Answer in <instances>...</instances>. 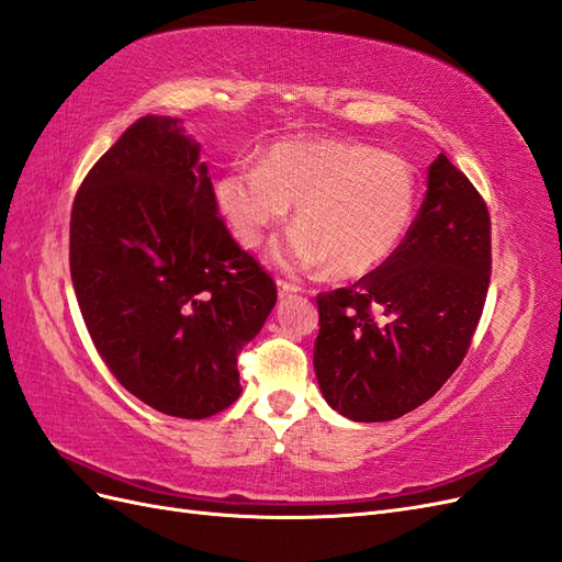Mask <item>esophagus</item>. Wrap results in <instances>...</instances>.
Segmentation results:
<instances>
[{
    "label": "esophagus",
    "instance_id": "1",
    "mask_svg": "<svg viewBox=\"0 0 562 562\" xmlns=\"http://www.w3.org/2000/svg\"><path fill=\"white\" fill-rule=\"evenodd\" d=\"M296 292H301V286H299V284H294V282H286V280H278V294H280V299H284V296H292V294H296Z\"/></svg>",
    "mask_w": 562,
    "mask_h": 562
}]
</instances>
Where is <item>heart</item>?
Wrapping results in <instances>:
<instances>
[{
    "label": "heart",
    "instance_id": "heart-1",
    "mask_svg": "<svg viewBox=\"0 0 562 562\" xmlns=\"http://www.w3.org/2000/svg\"><path fill=\"white\" fill-rule=\"evenodd\" d=\"M239 245L256 249L294 206V231L272 249L284 268L364 278L405 245L419 212V176L405 157L344 138L270 146L256 169L233 167L214 186Z\"/></svg>",
    "mask_w": 562,
    "mask_h": 562
}]
</instances>
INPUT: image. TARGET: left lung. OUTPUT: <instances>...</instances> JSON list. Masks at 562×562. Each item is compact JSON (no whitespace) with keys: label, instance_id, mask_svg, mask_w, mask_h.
<instances>
[{"label":"left lung","instance_id":"8db88e82","mask_svg":"<svg viewBox=\"0 0 562 562\" xmlns=\"http://www.w3.org/2000/svg\"><path fill=\"white\" fill-rule=\"evenodd\" d=\"M492 272L485 200L442 153L391 261L317 296L315 376L331 409L391 422L436 395L467 358Z\"/></svg>","mask_w":562,"mask_h":562}]
</instances>
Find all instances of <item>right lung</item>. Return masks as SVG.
Instances as JSON below:
<instances>
[{
	"label": "right lung",
	"instance_id": "obj_1",
	"mask_svg": "<svg viewBox=\"0 0 562 562\" xmlns=\"http://www.w3.org/2000/svg\"><path fill=\"white\" fill-rule=\"evenodd\" d=\"M70 276L99 356L153 409L206 419L243 393L237 352L276 282L216 214L210 169L181 120H136L79 186Z\"/></svg>",
	"mask_w": 562,
	"mask_h": 562
}]
</instances>
